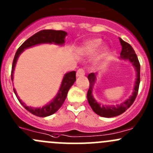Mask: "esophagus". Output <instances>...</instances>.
Returning a JSON list of instances; mask_svg holds the SVG:
<instances>
[{
    "label": "esophagus",
    "mask_w": 153,
    "mask_h": 153,
    "mask_svg": "<svg viewBox=\"0 0 153 153\" xmlns=\"http://www.w3.org/2000/svg\"><path fill=\"white\" fill-rule=\"evenodd\" d=\"M84 75H85V71H84V69H79L78 71H77V73H76V76L77 77L84 76Z\"/></svg>",
    "instance_id": "esophagus-1"
}]
</instances>
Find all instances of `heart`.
<instances>
[{
  "label": "heart",
  "mask_w": 153,
  "mask_h": 153,
  "mask_svg": "<svg viewBox=\"0 0 153 153\" xmlns=\"http://www.w3.org/2000/svg\"><path fill=\"white\" fill-rule=\"evenodd\" d=\"M101 44H102V40L100 38H93V39L88 40L81 45L79 49L80 54L82 55H85V56H91L98 50ZM107 52L108 48L103 47L100 52V57L104 56L106 55Z\"/></svg>",
  "instance_id": "b5f03b06"
}]
</instances>
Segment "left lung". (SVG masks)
I'll return each instance as SVG.
<instances>
[{"label": "left lung", "mask_w": 153, "mask_h": 153, "mask_svg": "<svg viewBox=\"0 0 153 153\" xmlns=\"http://www.w3.org/2000/svg\"><path fill=\"white\" fill-rule=\"evenodd\" d=\"M120 43H121V54H120V59L128 61L135 68V72H136V78H135V84H134L133 91L132 95L129 96V98L124 101L120 104L117 105H103L101 103L98 102L92 95L94 86L97 81V76L98 72L96 73H90L88 75V80L89 81V88L87 92V100L89 105L92 110L101 117L105 118H112V117L118 116L121 114L124 113L125 111L129 108V106L133 104L135 98L138 94V88L140 84V64L138 61V57L134 51L133 48L131 47L128 43L125 42L121 38H119Z\"/></svg>", "instance_id": "8db88e82"}]
</instances>
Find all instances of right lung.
<instances>
[{"label":"right lung","mask_w":153,"mask_h":153,"mask_svg":"<svg viewBox=\"0 0 153 153\" xmlns=\"http://www.w3.org/2000/svg\"><path fill=\"white\" fill-rule=\"evenodd\" d=\"M67 35V33L64 31L46 29V30H41L40 32H37L36 34H35L32 37L28 38L21 47L18 48L16 53H15V57H14L12 67V73H11L12 81H13L14 71H15V66H16V63L18 61V58H19L20 55L26 49L44 44H55V45L64 46V43H65V38ZM75 74H76L75 71H72V72H67L64 75V78H63L62 81H61V86H60L57 95H55V98L50 102H49L42 107H32V106H27L25 103L23 102L20 99L15 88H13V90L19 102L27 111H29V112L38 117L49 116V115L56 112L60 109V107L62 106V104H64V101L67 98L68 91L69 90L71 86L73 85L74 83L76 81Z\"/></svg>","instance_id":"add662e5"}]
</instances>
